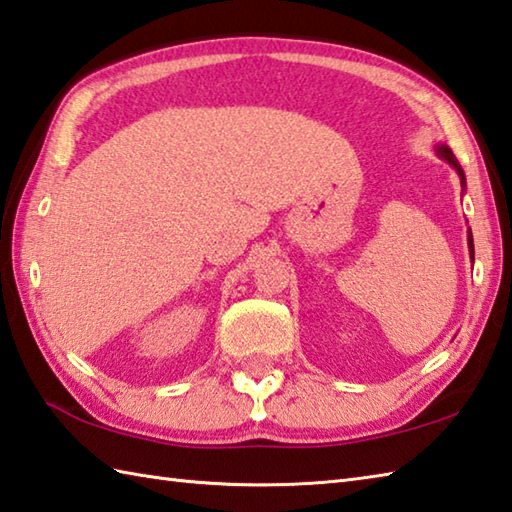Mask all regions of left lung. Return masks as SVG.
<instances>
[{
    "mask_svg": "<svg viewBox=\"0 0 512 512\" xmlns=\"http://www.w3.org/2000/svg\"><path fill=\"white\" fill-rule=\"evenodd\" d=\"M437 154L442 156V159H446L448 163L453 165V168L460 172V176H462V183H464V172H462V168L460 165H457V161H455V156H453V152L446 148V145H440V148H437ZM468 247H471V256H475V252H473V236H468Z\"/></svg>",
    "mask_w": 512,
    "mask_h": 512,
    "instance_id": "8db88e82",
    "label": "left lung"
}]
</instances>
